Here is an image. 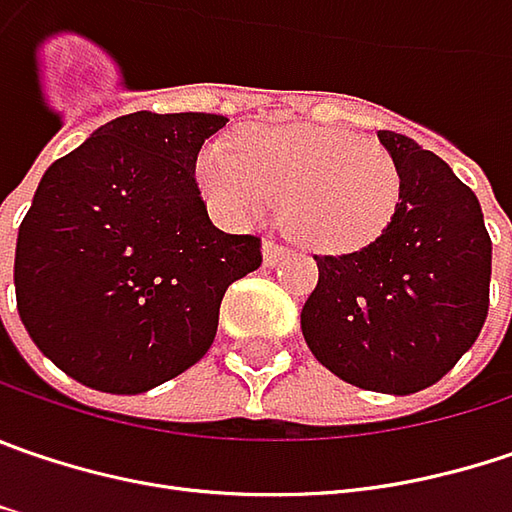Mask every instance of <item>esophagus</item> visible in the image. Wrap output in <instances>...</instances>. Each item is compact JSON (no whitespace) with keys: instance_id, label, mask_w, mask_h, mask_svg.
<instances>
[{"instance_id":"1","label":"esophagus","mask_w":512,"mask_h":512,"mask_svg":"<svg viewBox=\"0 0 512 512\" xmlns=\"http://www.w3.org/2000/svg\"><path fill=\"white\" fill-rule=\"evenodd\" d=\"M286 255H289V249L278 246L275 240H263V263L266 266H278Z\"/></svg>"}]
</instances>
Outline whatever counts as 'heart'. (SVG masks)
I'll list each match as a JSON object with an SVG mask.
<instances>
[{"instance_id":"heart-1","label":"heart","mask_w":512,"mask_h":512,"mask_svg":"<svg viewBox=\"0 0 512 512\" xmlns=\"http://www.w3.org/2000/svg\"><path fill=\"white\" fill-rule=\"evenodd\" d=\"M196 179L205 202L228 223H255L281 199L284 228L318 252H350L391 223L400 170L376 141L333 127H255L208 144Z\"/></svg>"}]
</instances>
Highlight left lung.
Masks as SVG:
<instances>
[{"label":"left lung","mask_w":512,"mask_h":512,"mask_svg":"<svg viewBox=\"0 0 512 512\" xmlns=\"http://www.w3.org/2000/svg\"><path fill=\"white\" fill-rule=\"evenodd\" d=\"M400 170V202L368 246L316 255L318 284L301 330L318 362L365 391L414 394L475 345L493 243L478 196L414 138L379 130Z\"/></svg>","instance_id":"1"}]
</instances>
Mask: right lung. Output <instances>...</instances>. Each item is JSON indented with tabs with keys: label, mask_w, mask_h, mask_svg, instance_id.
<instances>
[{
	"label": "right lung",
	"mask_w": 512,
	"mask_h": 512,
	"mask_svg": "<svg viewBox=\"0 0 512 512\" xmlns=\"http://www.w3.org/2000/svg\"><path fill=\"white\" fill-rule=\"evenodd\" d=\"M228 118L130 112L48 167L19 226L16 310L48 359L106 394L196 365L260 237L208 220L196 156Z\"/></svg>",
	"instance_id": "1"
}]
</instances>
